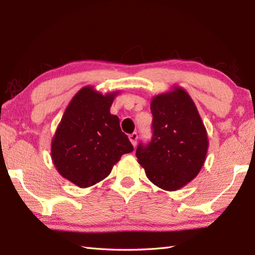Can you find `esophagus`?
Returning a JSON list of instances; mask_svg holds the SVG:
<instances>
[{"mask_svg":"<svg viewBox=\"0 0 255 255\" xmlns=\"http://www.w3.org/2000/svg\"><path fill=\"white\" fill-rule=\"evenodd\" d=\"M129 140H130V142L132 143L133 147H136V145H137V140H138V133L137 132L131 133L130 136H129Z\"/></svg>","mask_w":255,"mask_h":255,"instance_id":"34e87169","label":"esophagus"}]
</instances>
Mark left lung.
<instances>
[{
	"label": "left lung",
	"instance_id": "8db88e82",
	"mask_svg": "<svg viewBox=\"0 0 255 255\" xmlns=\"http://www.w3.org/2000/svg\"><path fill=\"white\" fill-rule=\"evenodd\" d=\"M150 108L153 136L148 145H138V162L154 185L177 191L202 170L207 131L192 97L180 86L153 96Z\"/></svg>",
	"mask_w": 255,
	"mask_h": 255
}]
</instances>
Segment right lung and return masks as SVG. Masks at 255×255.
<instances>
[{"label":"right lung","mask_w":255,"mask_h":255,"mask_svg":"<svg viewBox=\"0 0 255 255\" xmlns=\"http://www.w3.org/2000/svg\"><path fill=\"white\" fill-rule=\"evenodd\" d=\"M117 94L103 95L94 86H84L69 103L52 138L53 165L81 188L104 180L122 155L133 150L119 118L110 112Z\"/></svg>","instance_id":"1"}]
</instances>
